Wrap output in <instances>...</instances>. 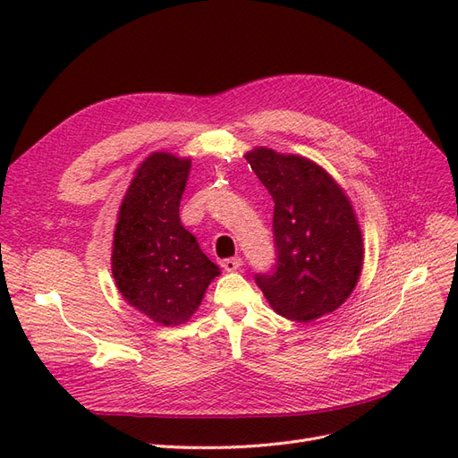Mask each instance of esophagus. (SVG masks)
I'll list each match as a JSON object with an SVG mask.
<instances>
[{
  "mask_svg": "<svg viewBox=\"0 0 458 458\" xmlns=\"http://www.w3.org/2000/svg\"><path fill=\"white\" fill-rule=\"evenodd\" d=\"M241 266H242L241 258H227L221 261V267H224L225 271H237V269H241Z\"/></svg>",
  "mask_w": 458,
  "mask_h": 458,
  "instance_id": "obj_1",
  "label": "esophagus"
}]
</instances>
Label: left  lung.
<instances>
[{
	"label": "left lung",
	"mask_w": 458,
	"mask_h": 458,
	"mask_svg": "<svg viewBox=\"0 0 458 458\" xmlns=\"http://www.w3.org/2000/svg\"><path fill=\"white\" fill-rule=\"evenodd\" d=\"M244 158L275 202L276 267L256 275L269 306L290 321L311 323L350 298L363 269V234L352 200L325 168L267 147Z\"/></svg>",
	"instance_id": "1"
}]
</instances>
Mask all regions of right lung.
I'll list each match as a JSON object with an SVG mask.
<instances>
[{
  "mask_svg": "<svg viewBox=\"0 0 458 458\" xmlns=\"http://www.w3.org/2000/svg\"><path fill=\"white\" fill-rule=\"evenodd\" d=\"M191 158L152 152L122 199L113 241V276L131 308L164 327L189 321L221 273L179 219Z\"/></svg>",
  "mask_w": 458,
  "mask_h": 458,
  "instance_id": "add662e5",
  "label": "right lung"
}]
</instances>
